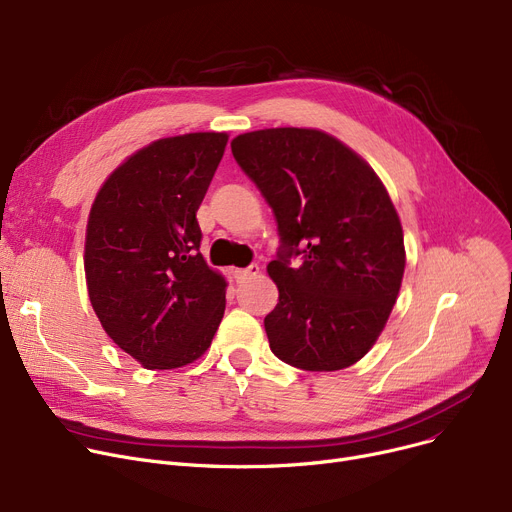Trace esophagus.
<instances>
[{
  "label": "esophagus",
  "mask_w": 512,
  "mask_h": 512,
  "mask_svg": "<svg viewBox=\"0 0 512 512\" xmlns=\"http://www.w3.org/2000/svg\"><path fill=\"white\" fill-rule=\"evenodd\" d=\"M257 274H259V265H257V263H251V265H247V267H240V270H234V278H236L238 282L249 280V278H253V276H257Z\"/></svg>",
  "instance_id": "esophagus-1"
}]
</instances>
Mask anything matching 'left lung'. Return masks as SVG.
Listing matches in <instances>:
<instances>
[{"instance_id": "1", "label": "left lung", "mask_w": 512, "mask_h": 512, "mask_svg": "<svg viewBox=\"0 0 512 512\" xmlns=\"http://www.w3.org/2000/svg\"><path fill=\"white\" fill-rule=\"evenodd\" d=\"M230 147L278 224L267 274L280 299L263 319L272 353L305 371L351 367L382 334L405 274L402 226L382 180L315 128L245 132Z\"/></svg>"}]
</instances>
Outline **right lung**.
Here are the masks:
<instances>
[{
    "instance_id": "add662e5",
    "label": "right lung",
    "mask_w": 512,
    "mask_h": 512,
    "mask_svg": "<svg viewBox=\"0 0 512 512\" xmlns=\"http://www.w3.org/2000/svg\"><path fill=\"white\" fill-rule=\"evenodd\" d=\"M226 143V132L159 139L116 168L91 207V305L107 336L147 369L197 361L224 317L226 280L199 253L197 209Z\"/></svg>"
}]
</instances>
